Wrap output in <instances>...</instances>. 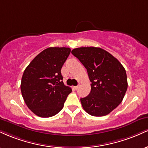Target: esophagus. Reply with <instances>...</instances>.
Instances as JSON below:
<instances>
[{"mask_svg": "<svg viewBox=\"0 0 148 148\" xmlns=\"http://www.w3.org/2000/svg\"><path fill=\"white\" fill-rule=\"evenodd\" d=\"M78 88H79V85H77V86H74V90H77Z\"/></svg>", "mask_w": 148, "mask_h": 148, "instance_id": "obj_1", "label": "esophagus"}]
</instances>
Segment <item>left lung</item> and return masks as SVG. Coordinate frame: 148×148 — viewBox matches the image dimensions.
Masks as SVG:
<instances>
[{"label": "left lung", "instance_id": "left-lung-1", "mask_svg": "<svg viewBox=\"0 0 148 148\" xmlns=\"http://www.w3.org/2000/svg\"><path fill=\"white\" fill-rule=\"evenodd\" d=\"M72 54L84 65L91 81V91L81 102L94 116L110 114L122 102L127 89V75L121 63L100 47L74 49Z\"/></svg>", "mask_w": 148, "mask_h": 148}]
</instances>
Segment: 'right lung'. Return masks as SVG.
<instances>
[{"mask_svg": "<svg viewBox=\"0 0 148 148\" xmlns=\"http://www.w3.org/2000/svg\"><path fill=\"white\" fill-rule=\"evenodd\" d=\"M69 47H49L38 54L25 69L21 90L28 108L47 118L63 109L72 89L64 85L62 66L70 54Z\"/></svg>", "mask_w": 148, "mask_h": 148, "instance_id": "1", "label": "right lung"}]
</instances>
